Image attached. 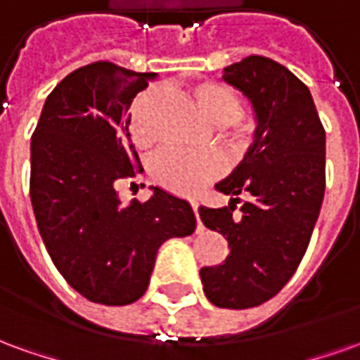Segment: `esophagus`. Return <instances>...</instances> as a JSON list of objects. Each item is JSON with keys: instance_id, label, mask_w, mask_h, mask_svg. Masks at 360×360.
<instances>
[{"instance_id": "esophagus-1", "label": "esophagus", "mask_w": 360, "mask_h": 360, "mask_svg": "<svg viewBox=\"0 0 360 360\" xmlns=\"http://www.w3.org/2000/svg\"><path fill=\"white\" fill-rule=\"evenodd\" d=\"M193 206V212H195V216H198V204L196 202H191ZM196 231H202V224H200V219L196 218Z\"/></svg>"}]
</instances>
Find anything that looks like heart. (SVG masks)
<instances>
[{"instance_id":"b5f03b06","label":"heart","mask_w":360,"mask_h":360,"mask_svg":"<svg viewBox=\"0 0 360 360\" xmlns=\"http://www.w3.org/2000/svg\"><path fill=\"white\" fill-rule=\"evenodd\" d=\"M156 90H146L134 98L129 113V125L134 142L139 146H148L154 141L152 127V105L156 103ZM193 100L206 121L214 125H231L243 115V102L227 84L202 82L193 89ZM150 173L160 187L175 195H195L206 181L221 173V162L214 156H193L187 152L164 150L154 156Z\"/></svg>"}]
</instances>
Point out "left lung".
Masks as SVG:
<instances>
[{"label":"left lung","mask_w":360,"mask_h":360,"mask_svg":"<svg viewBox=\"0 0 360 360\" xmlns=\"http://www.w3.org/2000/svg\"><path fill=\"white\" fill-rule=\"evenodd\" d=\"M255 110V141L216 188L247 195L241 216L200 206V219L229 243L218 266L200 270L204 295L221 309L258 307L281 291L301 264L326 188V131L307 84L287 67L249 56L224 69Z\"/></svg>","instance_id":"8db88e82"}]
</instances>
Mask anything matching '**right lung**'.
Listing matches in <instances>:
<instances>
[{
    "label": "right lung",
    "instance_id": "1",
    "mask_svg": "<svg viewBox=\"0 0 360 360\" xmlns=\"http://www.w3.org/2000/svg\"><path fill=\"white\" fill-rule=\"evenodd\" d=\"M152 79L110 61L77 69L46 98L30 142V200L44 245L67 283L100 304L141 299L162 243L196 227L191 204L164 188L127 206L115 191L142 172L129 108Z\"/></svg>",
    "mask_w": 360,
    "mask_h": 360
}]
</instances>
